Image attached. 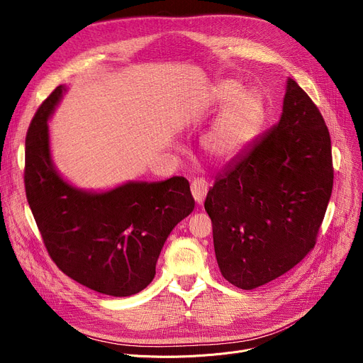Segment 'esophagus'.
Wrapping results in <instances>:
<instances>
[{"label":"esophagus","instance_id":"34e87169","mask_svg":"<svg viewBox=\"0 0 363 363\" xmlns=\"http://www.w3.org/2000/svg\"><path fill=\"white\" fill-rule=\"evenodd\" d=\"M207 189H208V185H207L206 179L197 178V179L193 181L191 193H193V197H194L197 204H203V201L206 199V194H207Z\"/></svg>","mask_w":363,"mask_h":363}]
</instances>
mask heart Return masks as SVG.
Returning <instances> with one entry per match:
<instances>
[{
	"label": "heart",
	"mask_w": 363,
	"mask_h": 363,
	"mask_svg": "<svg viewBox=\"0 0 363 363\" xmlns=\"http://www.w3.org/2000/svg\"><path fill=\"white\" fill-rule=\"evenodd\" d=\"M242 91L235 81H225L215 88L213 100L225 106L201 138V148L213 162H228L249 145L260 132L264 104L256 91Z\"/></svg>",
	"instance_id": "b5f03b06"
}]
</instances>
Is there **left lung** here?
<instances>
[{
	"instance_id": "obj_1",
	"label": "left lung",
	"mask_w": 363,
	"mask_h": 363,
	"mask_svg": "<svg viewBox=\"0 0 363 363\" xmlns=\"http://www.w3.org/2000/svg\"><path fill=\"white\" fill-rule=\"evenodd\" d=\"M333 179L325 121L289 78L279 122L216 177L204 201L223 278L253 290L301 262L315 247Z\"/></svg>"
}]
</instances>
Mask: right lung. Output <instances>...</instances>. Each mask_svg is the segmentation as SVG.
<instances>
[{
    "mask_svg": "<svg viewBox=\"0 0 363 363\" xmlns=\"http://www.w3.org/2000/svg\"><path fill=\"white\" fill-rule=\"evenodd\" d=\"M66 86L40 106L26 135L25 188L48 255L67 277L113 297L144 290L172 230L194 208L189 182L129 181L108 191H86L55 169L48 119Z\"/></svg>",
    "mask_w": 363,
    "mask_h": 363,
    "instance_id": "add662e5",
    "label": "right lung"
}]
</instances>
